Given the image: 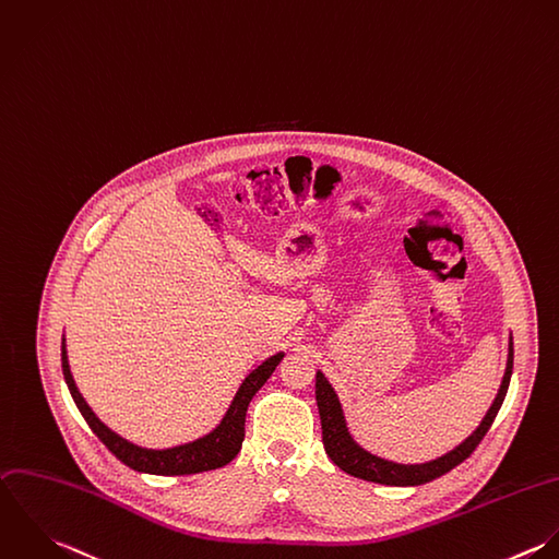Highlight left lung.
<instances>
[{
    "label": "left lung",
    "mask_w": 559,
    "mask_h": 559,
    "mask_svg": "<svg viewBox=\"0 0 559 559\" xmlns=\"http://www.w3.org/2000/svg\"><path fill=\"white\" fill-rule=\"evenodd\" d=\"M512 369H514V343H512V336H510L506 374H503L501 388H499L490 409L486 412L484 420L453 451H449V453H444V455H440L431 462H425V464H396V462L377 457V455L369 453L367 449H362L354 440V436L349 433V427H347L343 405L338 401L336 390L332 388V383L328 381V377L323 372L317 371V405H319V414H321L325 453L345 473H349L358 479H365V481L383 484V486H420V484H427L436 477H442L444 473H449L451 468L462 464L477 449V444L484 440V436L488 433V429H490L492 420L497 418V414L503 405V399L508 394Z\"/></svg>",
    "instance_id": "left-lung-1"
}]
</instances>
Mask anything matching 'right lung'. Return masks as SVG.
<instances>
[{
  "mask_svg": "<svg viewBox=\"0 0 559 559\" xmlns=\"http://www.w3.org/2000/svg\"><path fill=\"white\" fill-rule=\"evenodd\" d=\"M282 358H284V352L266 358L258 369H253L242 379L225 416L210 433L187 444H178L169 449H145L121 438L95 416V412L88 407V403L84 401V396L80 394L73 381L69 358H67V345L62 338V374L80 414L84 416L93 433L108 447L110 453H115L126 466L139 473H150V475H192V473L214 471L229 464L240 451L245 440V416H247L249 401L264 385L271 372L275 371V367L282 362Z\"/></svg>",
  "mask_w": 559,
  "mask_h": 559,
  "instance_id": "right-lung-1",
  "label": "right lung"
}]
</instances>
